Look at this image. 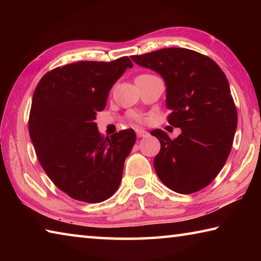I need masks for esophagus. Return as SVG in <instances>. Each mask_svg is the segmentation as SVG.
Masks as SVG:
<instances>
[{"mask_svg":"<svg viewBox=\"0 0 261 261\" xmlns=\"http://www.w3.org/2000/svg\"><path fill=\"white\" fill-rule=\"evenodd\" d=\"M136 134L138 138H143V137H146L148 135V132L143 130V129H136Z\"/></svg>","mask_w":261,"mask_h":261,"instance_id":"34e87169","label":"esophagus"}]
</instances>
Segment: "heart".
Returning a JSON list of instances; mask_svg holds the SVG:
<instances>
[{
    "label": "heart",
    "instance_id": "1",
    "mask_svg": "<svg viewBox=\"0 0 261 261\" xmlns=\"http://www.w3.org/2000/svg\"><path fill=\"white\" fill-rule=\"evenodd\" d=\"M131 117L134 118L135 121H141V116L140 115H138V114H136V113H134V114H131Z\"/></svg>",
    "mask_w": 261,
    "mask_h": 261
}]
</instances>
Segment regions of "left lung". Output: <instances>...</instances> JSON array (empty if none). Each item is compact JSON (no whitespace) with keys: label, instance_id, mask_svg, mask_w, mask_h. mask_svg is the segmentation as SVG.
Instances as JSON below:
<instances>
[{"label":"left lung","instance_id":"left-lung-1","mask_svg":"<svg viewBox=\"0 0 261 261\" xmlns=\"http://www.w3.org/2000/svg\"><path fill=\"white\" fill-rule=\"evenodd\" d=\"M131 59L165 79L168 122L182 130L175 139L160 129L151 132L161 144L154 158L158 177L175 192L199 191L223 168L235 137L237 110L226 74L208 56L187 48Z\"/></svg>","mask_w":261,"mask_h":261}]
</instances>
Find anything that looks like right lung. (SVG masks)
Returning a JSON list of instances; mask_svg holds the SVG:
<instances>
[{
  "instance_id": "1",
  "label": "right lung",
  "mask_w": 261,
  "mask_h": 261,
  "mask_svg": "<svg viewBox=\"0 0 261 261\" xmlns=\"http://www.w3.org/2000/svg\"><path fill=\"white\" fill-rule=\"evenodd\" d=\"M132 62L82 61L47 72L35 87L29 131L48 177L72 199L101 202L120 187L123 167L136 143L132 129L101 136L96 113Z\"/></svg>"
}]
</instances>
